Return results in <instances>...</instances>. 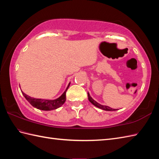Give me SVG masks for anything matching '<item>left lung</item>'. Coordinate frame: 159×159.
<instances>
[{"label": "left lung", "instance_id": "obj_1", "mask_svg": "<svg viewBox=\"0 0 159 159\" xmlns=\"http://www.w3.org/2000/svg\"><path fill=\"white\" fill-rule=\"evenodd\" d=\"M87 95H88V99L89 100V102L93 104L94 106H96V107L99 108V109H102V110H104V111H117V109H112V108H111L109 107L108 106H105V105H102V104H99L98 102H97L96 101L94 100L92 97L90 96L89 92L87 93Z\"/></svg>", "mask_w": 159, "mask_h": 159}]
</instances>
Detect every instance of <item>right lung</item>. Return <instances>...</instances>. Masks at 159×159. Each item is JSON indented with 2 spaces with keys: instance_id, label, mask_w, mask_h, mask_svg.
Listing matches in <instances>:
<instances>
[{
  "instance_id": "right-lung-1",
  "label": "right lung",
  "mask_w": 159,
  "mask_h": 159,
  "mask_svg": "<svg viewBox=\"0 0 159 159\" xmlns=\"http://www.w3.org/2000/svg\"><path fill=\"white\" fill-rule=\"evenodd\" d=\"M70 85V83L68 84L66 89L65 90V92L63 93L62 95L55 100L35 98H32L31 96L26 95V94L24 93L22 91H21V92L22 95L25 96V98L27 100L28 102L31 104L33 107L42 111H51L58 109L60 107H61L64 104V102H66V92L67 89H68Z\"/></svg>"
}]
</instances>
